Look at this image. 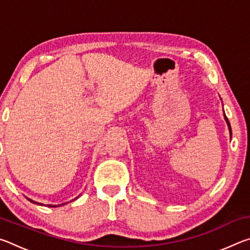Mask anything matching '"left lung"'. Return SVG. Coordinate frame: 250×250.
Listing matches in <instances>:
<instances>
[{
	"instance_id": "obj_1",
	"label": "left lung",
	"mask_w": 250,
	"mask_h": 250,
	"mask_svg": "<svg viewBox=\"0 0 250 250\" xmlns=\"http://www.w3.org/2000/svg\"><path fill=\"white\" fill-rule=\"evenodd\" d=\"M224 118H225V120H226V124H227V125H228V130H229V133H230V139H231V128H230V124H229V121H228V118L226 117L225 112H224Z\"/></svg>"
}]
</instances>
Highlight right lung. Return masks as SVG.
<instances>
[{
    "mask_svg": "<svg viewBox=\"0 0 250 250\" xmlns=\"http://www.w3.org/2000/svg\"><path fill=\"white\" fill-rule=\"evenodd\" d=\"M26 198H27V197H26ZM76 198H77V197H76ZM76 198H75V200H76ZM27 200H28L29 202H32V203H35V204H39V205H42V204H41V203L34 202V201H32V200H29V198H27ZM48 206H49V207H57V206H59V205H57V206H56V205H48Z\"/></svg>",
    "mask_w": 250,
    "mask_h": 250,
    "instance_id": "1",
    "label": "right lung"
}]
</instances>
